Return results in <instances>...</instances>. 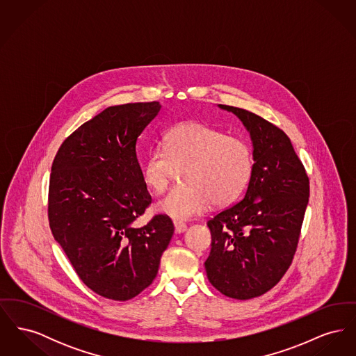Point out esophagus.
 <instances>
[{"label":"esophagus","mask_w":356,"mask_h":356,"mask_svg":"<svg viewBox=\"0 0 356 356\" xmlns=\"http://www.w3.org/2000/svg\"><path fill=\"white\" fill-rule=\"evenodd\" d=\"M173 224H175V232H176V234H183V232H186V225L184 222H181V221H175Z\"/></svg>","instance_id":"1"}]
</instances>
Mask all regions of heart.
<instances>
[{
  "label": "heart",
  "mask_w": 356,
  "mask_h": 356,
  "mask_svg": "<svg viewBox=\"0 0 356 356\" xmlns=\"http://www.w3.org/2000/svg\"><path fill=\"white\" fill-rule=\"evenodd\" d=\"M254 159L251 145L235 136L199 121L181 122L164 136L163 148H153L141 165L144 186L161 193L175 170L183 186H175L156 209L175 220H189L207 212L212 203L236 202L250 184Z\"/></svg>",
  "instance_id": "obj_1"
}]
</instances>
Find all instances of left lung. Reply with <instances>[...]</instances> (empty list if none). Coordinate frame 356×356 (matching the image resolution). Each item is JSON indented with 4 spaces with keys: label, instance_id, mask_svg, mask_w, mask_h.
Listing matches in <instances>:
<instances>
[{
    "label": "left lung",
    "instance_id": "1",
    "mask_svg": "<svg viewBox=\"0 0 356 356\" xmlns=\"http://www.w3.org/2000/svg\"><path fill=\"white\" fill-rule=\"evenodd\" d=\"M251 135L254 167L245 196L209 219V283L222 295L247 300L270 291L296 252L309 179L291 140L280 128L250 111L229 105Z\"/></svg>",
    "mask_w": 356,
    "mask_h": 356
}]
</instances>
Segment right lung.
Instances as JSON below:
<instances>
[{
	"label": "right lung",
	"mask_w": 356,
	"mask_h": 356,
	"mask_svg": "<svg viewBox=\"0 0 356 356\" xmlns=\"http://www.w3.org/2000/svg\"><path fill=\"white\" fill-rule=\"evenodd\" d=\"M160 108L157 102L106 108L64 140L51 164L53 237L85 286L106 299L125 302L149 287L175 231L167 215L135 224L152 203L136 143Z\"/></svg>",
	"instance_id": "right-lung-1"
}]
</instances>
